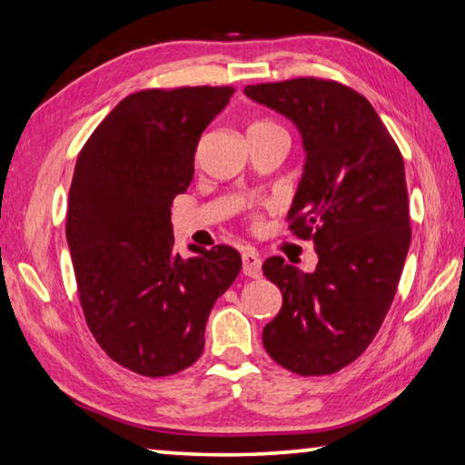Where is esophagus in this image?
Masks as SVG:
<instances>
[{
    "label": "esophagus",
    "mask_w": 465,
    "mask_h": 465,
    "mask_svg": "<svg viewBox=\"0 0 465 465\" xmlns=\"http://www.w3.org/2000/svg\"><path fill=\"white\" fill-rule=\"evenodd\" d=\"M242 272L252 279H258L262 274V262L254 252H243L242 254Z\"/></svg>",
    "instance_id": "obj_1"
}]
</instances>
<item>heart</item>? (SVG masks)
<instances>
[{
	"mask_svg": "<svg viewBox=\"0 0 465 465\" xmlns=\"http://www.w3.org/2000/svg\"><path fill=\"white\" fill-rule=\"evenodd\" d=\"M269 129H281L279 124H274L272 121H254L250 124V131H269Z\"/></svg>",
	"mask_w": 465,
	"mask_h": 465,
	"instance_id": "1",
	"label": "heart"
}]
</instances>
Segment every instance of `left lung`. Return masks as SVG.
I'll return each instance as SVG.
<instances>
[{
	"label": "left lung",
	"mask_w": 465,
	"mask_h": 465,
	"mask_svg": "<svg viewBox=\"0 0 465 465\" xmlns=\"http://www.w3.org/2000/svg\"><path fill=\"white\" fill-rule=\"evenodd\" d=\"M243 92L302 133L305 166L287 222L318 252L312 272L281 256L264 261L282 305L262 344L297 375L336 373L380 332L411 248L402 153L369 100L349 85L295 77Z\"/></svg>",
	"instance_id": "8db88e82"
}]
</instances>
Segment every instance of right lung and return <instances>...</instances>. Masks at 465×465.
<instances>
[{
	"label": "right lung",
	"mask_w": 465,
	"mask_h": 465,
	"mask_svg": "<svg viewBox=\"0 0 465 465\" xmlns=\"http://www.w3.org/2000/svg\"><path fill=\"white\" fill-rule=\"evenodd\" d=\"M232 85L152 88L121 100L85 141L67 204L77 295L102 351L133 373L166 377L204 346L217 297L242 269L232 246L174 250L172 203L194 174L203 131Z\"/></svg>",
	"instance_id": "right-lung-1"
}]
</instances>
